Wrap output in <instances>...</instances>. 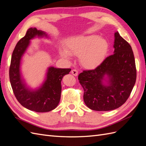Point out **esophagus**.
<instances>
[{
	"label": "esophagus",
	"instance_id": "esophagus-1",
	"mask_svg": "<svg viewBox=\"0 0 146 146\" xmlns=\"http://www.w3.org/2000/svg\"><path fill=\"white\" fill-rule=\"evenodd\" d=\"M71 73L72 75H74V76H77L78 75V71L76 69H72L71 70Z\"/></svg>",
	"mask_w": 146,
	"mask_h": 146
}]
</instances>
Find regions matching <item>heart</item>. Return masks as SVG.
<instances>
[{"instance_id": "obj_1", "label": "heart", "mask_w": 146, "mask_h": 146, "mask_svg": "<svg viewBox=\"0 0 146 146\" xmlns=\"http://www.w3.org/2000/svg\"><path fill=\"white\" fill-rule=\"evenodd\" d=\"M108 44L106 39L94 35L74 37L68 41L65 48L60 49V55L68 59L70 54L79 56L83 67L88 69L96 68L107 55Z\"/></svg>"}]
</instances>
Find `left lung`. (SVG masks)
<instances>
[{"instance_id":"obj_1","label":"left lung","mask_w":146,"mask_h":146,"mask_svg":"<svg viewBox=\"0 0 146 146\" xmlns=\"http://www.w3.org/2000/svg\"><path fill=\"white\" fill-rule=\"evenodd\" d=\"M113 47V55L96 69L83 70L78 77L84 90V102L95 111H110L120 107L129 98L136 82L133 50L117 32L114 33Z\"/></svg>"}]
</instances>
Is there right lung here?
<instances>
[{
	"label": "right lung",
	"mask_w": 146,
	"mask_h": 146,
	"mask_svg": "<svg viewBox=\"0 0 146 146\" xmlns=\"http://www.w3.org/2000/svg\"><path fill=\"white\" fill-rule=\"evenodd\" d=\"M36 36L48 38L47 35L43 31L37 30L36 28H30L25 36L17 42L11 56L9 76L12 89L17 101L31 111L44 113L52 111L58 106L61 98V80L71 69L49 67L46 80L41 87L35 90L27 87L21 73V61L30 40Z\"/></svg>",
	"instance_id": "add662e5"
}]
</instances>
